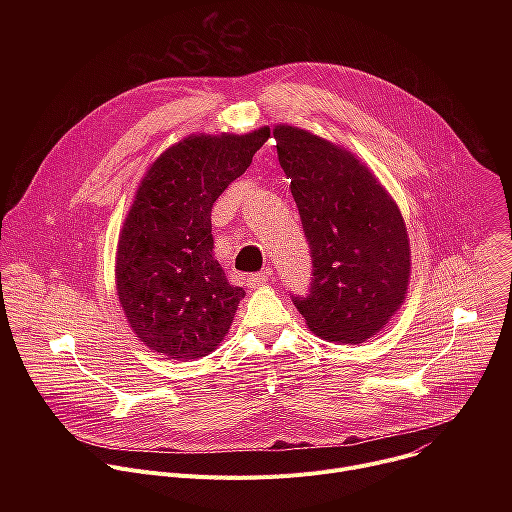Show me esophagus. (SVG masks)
Returning <instances> with one entry per match:
<instances>
[{"label": "esophagus", "mask_w": 512, "mask_h": 512, "mask_svg": "<svg viewBox=\"0 0 512 512\" xmlns=\"http://www.w3.org/2000/svg\"><path fill=\"white\" fill-rule=\"evenodd\" d=\"M267 273H253V275H249L247 277V285H251V287H261V285H265L267 283Z\"/></svg>", "instance_id": "34e87169"}]
</instances>
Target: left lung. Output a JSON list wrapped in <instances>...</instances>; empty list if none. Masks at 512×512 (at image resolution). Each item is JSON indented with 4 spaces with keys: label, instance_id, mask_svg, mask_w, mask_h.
<instances>
[{
    "label": "left lung",
    "instance_id": "obj_1",
    "mask_svg": "<svg viewBox=\"0 0 512 512\" xmlns=\"http://www.w3.org/2000/svg\"><path fill=\"white\" fill-rule=\"evenodd\" d=\"M312 255L306 298L291 296L308 328L330 342L375 336L405 302L411 249L391 194L352 152L294 125H275Z\"/></svg>",
    "mask_w": 512,
    "mask_h": 512
}]
</instances>
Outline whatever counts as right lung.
<instances>
[{
  "label": "right lung",
  "mask_w": 512,
  "mask_h": 512,
  "mask_svg": "<svg viewBox=\"0 0 512 512\" xmlns=\"http://www.w3.org/2000/svg\"><path fill=\"white\" fill-rule=\"evenodd\" d=\"M267 137V127L192 133L145 172L119 233L115 281L131 330L150 350L190 360L227 336L245 289L212 255L210 212Z\"/></svg>",
  "instance_id": "add662e5"
}]
</instances>
